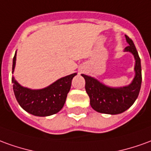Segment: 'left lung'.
Here are the masks:
<instances>
[{
    "label": "left lung",
    "instance_id": "obj_1",
    "mask_svg": "<svg viewBox=\"0 0 151 151\" xmlns=\"http://www.w3.org/2000/svg\"><path fill=\"white\" fill-rule=\"evenodd\" d=\"M125 37L129 46L124 50L133 54L136 60V75L130 85L120 88H112L105 86L91 77L82 74L85 78V89L90 98L91 106L99 113L118 114L124 112L133 105L140 92L142 80L141 59L132 40L127 35Z\"/></svg>",
    "mask_w": 151,
    "mask_h": 151
}]
</instances>
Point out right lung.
Instances as JSON below:
<instances>
[{"mask_svg":"<svg viewBox=\"0 0 151 151\" xmlns=\"http://www.w3.org/2000/svg\"><path fill=\"white\" fill-rule=\"evenodd\" d=\"M15 60L16 53L13 58V71ZM76 74L73 73L64 77L41 90H31L23 87L13 78L14 96L19 105L29 114L41 117L52 115L63 108L71 87L72 79Z\"/></svg>","mask_w":151,"mask_h":151,"instance_id":"right-lung-1","label":"right lung"}]
</instances>
